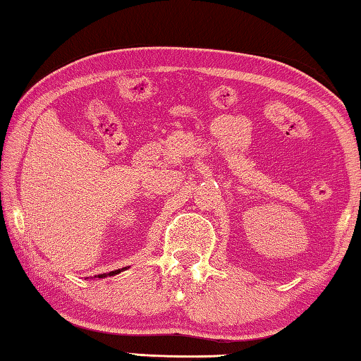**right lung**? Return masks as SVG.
Here are the masks:
<instances>
[{"instance_id": "1", "label": "right lung", "mask_w": 361, "mask_h": 361, "mask_svg": "<svg viewBox=\"0 0 361 361\" xmlns=\"http://www.w3.org/2000/svg\"><path fill=\"white\" fill-rule=\"evenodd\" d=\"M122 270H125V268H122ZM122 270H116V271H111V273H102V274H98L99 278H106V276H114V274H117V273H120Z\"/></svg>"}]
</instances>
